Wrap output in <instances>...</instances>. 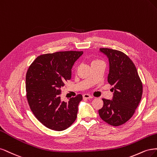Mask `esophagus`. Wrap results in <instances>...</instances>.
Listing matches in <instances>:
<instances>
[{
    "instance_id": "obj_1",
    "label": "esophagus",
    "mask_w": 157,
    "mask_h": 157,
    "mask_svg": "<svg viewBox=\"0 0 157 157\" xmlns=\"http://www.w3.org/2000/svg\"><path fill=\"white\" fill-rule=\"evenodd\" d=\"M83 98L84 99H89V98H93V96L90 95L89 94H85L83 95Z\"/></svg>"
}]
</instances>
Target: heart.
Returning <instances> with one entry per match:
<instances>
[{
    "label": "heart",
    "instance_id": "heart-1",
    "mask_svg": "<svg viewBox=\"0 0 157 157\" xmlns=\"http://www.w3.org/2000/svg\"><path fill=\"white\" fill-rule=\"evenodd\" d=\"M98 62H100V60H93V61H92L91 64L95 63H98Z\"/></svg>",
    "mask_w": 157,
    "mask_h": 157
}]
</instances>
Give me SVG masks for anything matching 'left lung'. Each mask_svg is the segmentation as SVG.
<instances>
[{"label": "left lung", "mask_w": 157, "mask_h": 157, "mask_svg": "<svg viewBox=\"0 0 157 157\" xmlns=\"http://www.w3.org/2000/svg\"><path fill=\"white\" fill-rule=\"evenodd\" d=\"M109 60L108 82L113 86L112 100L102 98L100 117L114 126L123 124L132 117L143 92L142 83L134 64L127 55L117 50L100 48Z\"/></svg>", "instance_id": "left-lung-1"}]
</instances>
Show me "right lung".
<instances>
[{
  "instance_id": "obj_1",
  "label": "right lung",
  "mask_w": 157,
  "mask_h": 157,
  "mask_svg": "<svg viewBox=\"0 0 157 157\" xmlns=\"http://www.w3.org/2000/svg\"><path fill=\"white\" fill-rule=\"evenodd\" d=\"M83 52H59L42 55L30 66L26 75L27 98L35 117L47 128H68L76 119L82 94L61 101L60 94L72 77L74 63Z\"/></svg>"
}]
</instances>
